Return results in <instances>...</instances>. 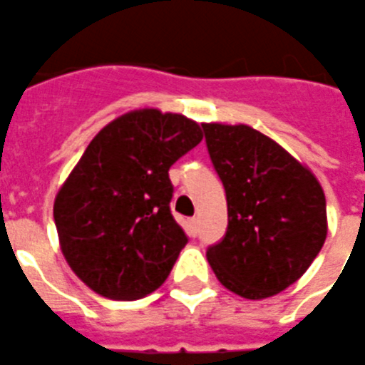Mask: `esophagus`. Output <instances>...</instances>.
Returning <instances> with one entry per match:
<instances>
[{"label":"esophagus","mask_w":365,"mask_h":365,"mask_svg":"<svg viewBox=\"0 0 365 365\" xmlns=\"http://www.w3.org/2000/svg\"><path fill=\"white\" fill-rule=\"evenodd\" d=\"M189 232H191V235H197L199 233V218H191L189 220Z\"/></svg>","instance_id":"1"}]
</instances>
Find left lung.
<instances>
[{
  "instance_id": "8db88e82",
  "label": "left lung",
  "mask_w": 365,
  "mask_h": 365,
  "mask_svg": "<svg viewBox=\"0 0 365 365\" xmlns=\"http://www.w3.org/2000/svg\"><path fill=\"white\" fill-rule=\"evenodd\" d=\"M202 132L227 201V232L208 247V264L224 287L245 299L282 293L324 247V189L282 145L250 126L202 124Z\"/></svg>"
}]
</instances>
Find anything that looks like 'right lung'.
Returning a JSON list of instances; mask_svg holds the SVG:
<instances>
[{
  "instance_id": "obj_1",
  "label": "right lung",
  "mask_w": 365,
  "mask_h": 365,
  "mask_svg": "<svg viewBox=\"0 0 365 365\" xmlns=\"http://www.w3.org/2000/svg\"><path fill=\"white\" fill-rule=\"evenodd\" d=\"M201 139L197 122L157 108L128 113L91 139L53 218L66 262L96 293L135 300L168 277L189 241L172 216L168 170Z\"/></svg>"
}]
</instances>
